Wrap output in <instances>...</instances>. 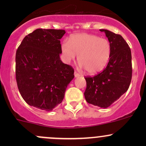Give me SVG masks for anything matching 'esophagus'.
Returning <instances> with one entry per match:
<instances>
[{
  "label": "esophagus",
  "instance_id": "34e87169",
  "mask_svg": "<svg viewBox=\"0 0 146 146\" xmlns=\"http://www.w3.org/2000/svg\"><path fill=\"white\" fill-rule=\"evenodd\" d=\"M74 75H75V78H79V77H80V74L77 73L76 71L74 72Z\"/></svg>",
  "mask_w": 146,
  "mask_h": 146
}]
</instances>
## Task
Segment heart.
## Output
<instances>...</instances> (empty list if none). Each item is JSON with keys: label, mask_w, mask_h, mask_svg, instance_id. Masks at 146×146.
Masks as SVG:
<instances>
[{"label": "heart", "mask_w": 146, "mask_h": 146, "mask_svg": "<svg viewBox=\"0 0 146 146\" xmlns=\"http://www.w3.org/2000/svg\"><path fill=\"white\" fill-rule=\"evenodd\" d=\"M61 50L66 62L75 60L78 55L80 67L90 74L102 71L111 55V46L108 40L88 33L72 36L69 42L62 44Z\"/></svg>", "instance_id": "heart-1"}]
</instances>
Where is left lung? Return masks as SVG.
<instances>
[{
    "label": "left lung",
    "instance_id": "left-lung-1",
    "mask_svg": "<svg viewBox=\"0 0 146 146\" xmlns=\"http://www.w3.org/2000/svg\"><path fill=\"white\" fill-rule=\"evenodd\" d=\"M104 32L111 46V55L103 71L86 77L84 97L88 104L108 108L127 91L132 79L131 51L120 35L106 29Z\"/></svg>",
    "mask_w": 146,
    "mask_h": 146
}]
</instances>
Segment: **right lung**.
<instances>
[{"mask_svg":"<svg viewBox=\"0 0 146 146\" xmlns=\"http://www.w3.org/2000/svg\"><path fill=\"white\" fill-rule=\"evenodd\" d=\"M66 31L36 29L25 37L16 54V78L22 98L45 111L62 102L74 70L60 60V40Z\"/></svg>","mask_w":146,"mask_h":146,"instance_id":"right-lung-1","label":"right lung"}]
</instances>
